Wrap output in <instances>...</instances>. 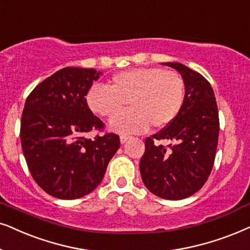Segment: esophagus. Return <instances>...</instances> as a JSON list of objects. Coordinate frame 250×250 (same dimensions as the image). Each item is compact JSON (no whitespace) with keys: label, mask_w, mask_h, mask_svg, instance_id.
I'll return each mask as SVG.
<instances>
[{"label":"esophagus","mask_w":250,"mask_h":250,"mask_svg":"<svg viewBox=\"0 0 250 250\" xmlns=\"http://www.w3.org/2000/svg\"><path fill=\"white\" fill-rule=\"evenodd\" d=\"M128 139H129L128 135H121V144H125V142H127Z\"/></svg>","instance_id":"1"}]
</instances>
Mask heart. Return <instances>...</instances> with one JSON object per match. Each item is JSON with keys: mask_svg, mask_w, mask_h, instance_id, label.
<instances>
[{"mask_svg": "<svg viewBox=\"0 0 250 250\" xmlns=\"http://www.w3.org/2000/svg\"><path fill=\"white\" fill-rule=\"evenodd\" d=\"M129 105L132 109L113 117L110 128L117 133H141L149 124L163 128L172 123L185 102V83L180 74L161 67L123 71L112 78V86L94 85L87 93L93 112L112 117Z\"/></svg>", "mask_w": 250, "mask_h": 250, "instance_id": "1", "label": "heart"}]
</instances>
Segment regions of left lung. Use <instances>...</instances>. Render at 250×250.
<instances>
[{
	"mask_svg": "<svg viewBox=\"0 0 250 250\" xmlns=\"http://www.w3.org/2000/svg\"><path fill=\"white\" fill-rule=\"evenodd\" d=\"M181 74L185 102L167 127L147 138L140 161L145 186L162 199L181 200L196 193L212 170L218 142V108L203 76L180 63H163ZM156 141H167V147Z\"/></svg>",
	"mask_w": 250,
	"mask_h": 250,
	"instance_id": "obj_1",
	"label": "left lung"
}]
</instances>
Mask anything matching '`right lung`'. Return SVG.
<instances>
[{
    "label": "right lung",
    "mask_w": 250,
    "mask_h": 250,
    "mask_svg": "<svg viewBox=\"0 0 250 250\" xmlns=\"http://www.w3.org/2000/svg\"><path fill=\"white\" fill-rule=\"evenodd\" d=\"M101 71L64 67L47 78L26 99L21 123L22 153L30 172L49 195L74 200L101 184L121 141L113 133L88 139L103 128L86 95Z\"/></svg>",
    "instance_id": "1"
}]
</instances>
